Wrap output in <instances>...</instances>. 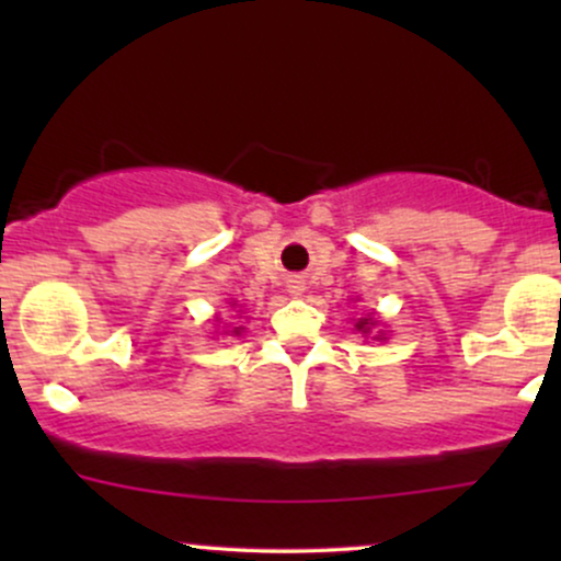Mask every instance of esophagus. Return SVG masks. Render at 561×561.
<instances>
[{"label":"esophagus","mask_w":561,"mask_h":561,"mask_svg":"<svg viewBox=\"0 0 561 561\" xmlns=\"http://www.w3.org/2000/svg\"><path fill=\"white\" fill-rule=\"evenodd\" d=\"M289 293L293 295L302 293V279H298V276H295V279H289Z\"/></svg>","instance_id":"34e87169"}]
</instances>
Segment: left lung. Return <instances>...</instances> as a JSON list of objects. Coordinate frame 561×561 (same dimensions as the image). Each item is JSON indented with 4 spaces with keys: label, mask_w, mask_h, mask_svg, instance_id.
I'll use <instances>...</instances> for the list:
<instances>
[{
    "label": "left lung",
    "mask_w": 561,
    "mask_h": 561,
    "mask_svg": "<svg viewBox=\"0 0 561 561\" xmlns=\"http://www.w3.org/2000/svg\"><path fill=\"white\" fill-rule=\"evenodd\" d=\"M369 327H371V321H369V319H362V321H358V324H356V330H358V332H369Z\"/></svg>",
    "instance_id": "left-lung-1"
}]
</instances>
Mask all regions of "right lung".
<instances>
[{
	"label": "right lung",
	"mask_w": 561,
	"mask_h": 561,
	"mask_svg": "<svg viewBox=\"0 0 561 561\" xmlns=\"http://www.w3.org/2000/svg\"><path fill=\"white\" fill-rule=\"evenodd\" d=\"M234 332H240V330H234Z\"/></svg>",
	"instance_id": "1"
}]
</instances>
